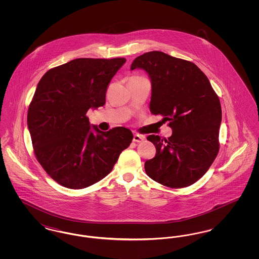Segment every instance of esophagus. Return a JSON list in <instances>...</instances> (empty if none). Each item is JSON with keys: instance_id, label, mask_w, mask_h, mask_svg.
Instances as JSON below:
<instances>
[{"instance_id": "obj_1", "label": "esophagus", "mask_w": 259, "mask_h": 259, "mask_svg": "<svg viewBox=\"0 0 259 259\" xmlns=\"http://www.w3.org/2000/svg\"><path fill=\"white\" fill-rule=\"evenodd\" d=\"M145 140V137L142 135H139V134H134V137H133V142H136V143H141L142 141H144Z\"/></svg>"}]
</instances>
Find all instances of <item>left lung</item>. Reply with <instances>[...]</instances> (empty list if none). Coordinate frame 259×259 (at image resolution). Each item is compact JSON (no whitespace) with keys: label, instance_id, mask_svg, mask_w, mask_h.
I'll return each instance as SVG.
<instances>
[{"label":"left lung","instance_id":"1","mask_svg":"<svg viewBox=\"0 0 259 259\" xmlns=\"http://www.w3.org/2000/svg\"><path fill=\"white\" fill-rule=\"evenodd\" d=\"M147 71L152 84L150 112L163 116L172 134L168 139L149 135L155 156L146 161L150 179L171 188L196 183L220 150L222 106L207 75L192 62L162 51H149L136 58L131 70Z\"/></svg>","mask_w":259,"mask_h":259}]
</instances>
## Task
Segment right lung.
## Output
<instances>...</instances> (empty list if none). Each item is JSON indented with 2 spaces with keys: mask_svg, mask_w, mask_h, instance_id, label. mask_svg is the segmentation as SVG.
<instances>
[{
  "mask_svg": "<svg viewBox=\"0 0 259 259\" xmlns=\"http://www.w3.org/2000/svg\"><path fill=\"white\" fill-rule=\"evenodd\" d=\"M125 58H77L42 75L29 105L27 124L35 156L59 185L81 189L111 172L133 140L125 127L107 132L93 126L87 112L106 103L111 78Z\"/></svg>",
  "mask_w": 259,
  "mask_h": 259,
  "instance_id": "right-lung-1",
  "label": "right lung"
}]
</instances>
